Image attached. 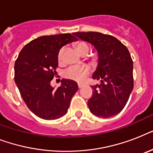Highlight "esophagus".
<instances>
[{"label": "esophagus", "instance_id": "obj_1", "mask_svg": "<svg viewBox=\"0 0 153 153\" xmlns=\"http://www.w3.org/2000/svg\"><path fill=\"white\" fill-rule=\"evenodd\" d=\"M78 86H79V89H81L82 87V86H83V85H82V84L79 83V84H78Z\"/></svg>", "mask_w": 153, "mask_h": 153}]
</instances>
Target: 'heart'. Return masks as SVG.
Returning a JSON list of instances; mask_svg holds the SVG:
<instances>
[{
    "mask_svg": "<svg viewBox=\"0 0 153 153\" xmlns=\"http://www.w3.org/2000/svg\"><path fill=\"white\" fill-rule=\"evenodd\" d=\"M74 48L79 54L82 56L88 55L90 51V47L86 42L79 41L74 44ZM63 52L64 48H61L58 53V60L59 62H62L63 59ZM90 70L87 67L85 66H73L69 67L64 71V77L67 79H71L73 81L82 82L86 79L88 75Z\"/></svg>",
    "mask_w": 153,
    "mask_h": 153,
    "instance_id": "1",
    "label": "heart"
}]
</instances>
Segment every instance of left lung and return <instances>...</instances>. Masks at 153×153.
Segmentation results:
<instances>
[{
    "label": "left lung",
    "instance_id": "1",
    "mask_svg": "<svg viewBox=\"0 0 153 153\" xmlns=\"http://www.w3.org/2000/svg\"><path fill=\"white\" fill-rule=\"evenodd\" d=\"M79 39L91 44L98 54V64L93 74L100 85L92 86L88 101L91 112L97 117H109L123 109L133 89V65L129 51L121 41L100 32H74Z\"/></svg>",
    "mask_w": 153,
    "mask_h": 153
}]
</instances>
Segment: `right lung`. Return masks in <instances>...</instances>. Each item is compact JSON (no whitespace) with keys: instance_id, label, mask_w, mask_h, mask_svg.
<instances>
[{"instance_id":"right-lung-1","label":"right lung","mask_w":153,"mask_h":153,"mask_svg":"<svg viewBox=\"0 0 153 153\" xmlns=\"http://www.w3.org/2000/svg\"><path fill=\"white\" fill-rule=\"evenodd\" d=\"M75 40L70 33L40 36L26 44L16 60V84L28 109L40 118L55 120L65 115L79 89L71 79H62L57 89L51 86L58 67V53Z\"/></svg>"}]
</instances>
